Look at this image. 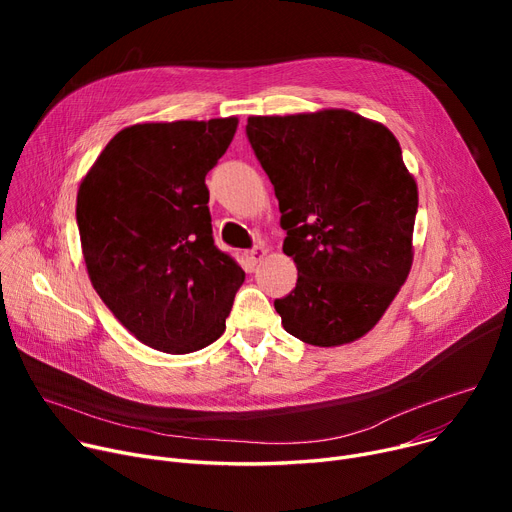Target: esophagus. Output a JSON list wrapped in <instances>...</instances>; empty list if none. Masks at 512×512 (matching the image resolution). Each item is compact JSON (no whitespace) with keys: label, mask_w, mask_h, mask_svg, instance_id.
Segmentation results:
<instances>
[{"label":"esophagus","mask_w":512,"mask_h":512,"mask_svg":"<svg viewBox=\"0 0 512 512\" xmlns=\"http://www.w3.org/2000/svg\"><path fill=\"white\" fill-rule=\"evenodd\" d=\"M265 255H267V249L259 245V247H255V249H251V251L247 253V259H249L251 265H257V263H261V261L265 259Z\"/></svg>","instance_id":"esophagus-1"}]
</instances>
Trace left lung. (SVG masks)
I'll use <instances>...</instances> for the list:
<instances>
[{
    "instance_id": "left-lung-1",
    "label": "left lung",
    "mask_w": 512,
    "mask_h": 512,
    "mask_svg": "<svg viewBox=\"0 0 512 512\" xmlns=\"http://www.w3.org/2000/svg\"><path fill=\"white\" fill-rule=\"evenodd\" d=\"M270 176L297 286L274 307L313 346L355 342L378 324L413 265L417 182L394 134L348 110L249 116Z\"/></svg>"
}]
</instances>
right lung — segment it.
Here are the masks:
<instances>
[{
    "instance_id": "add662e5",
    "label": "right lung",
    "mask_w": 512,
    "mask_h": 512,
    "mask_svg": "<svg viewBox=\"0 0 512 512\" xmlns=\"http://www.w3.org/2000/svg\"><path fill=\"white\" fill-rule=\"evenodd\" d=\"M238 118L141 122L105 145L76 195L87 274L143 344L186 355L218 340L240 265L213 245L207 172Z\"/></svg>"
}]
</instances>
